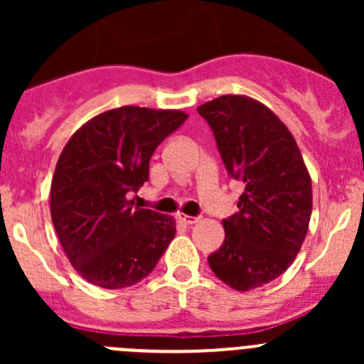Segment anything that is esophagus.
<instances>
[{"label": "esophagus", "instance_id": "obj_1", "mask_svg": "<svg viewBox=\"0 0 364 364\" xmlns=\"http://www.w3.org/2000/svg\"><path fill=\"white\" fill-rule=\"evenodd\" d=\"M179 220H181L183 223H186V225H193V223L199 222V218H196V216H190V215H179Z\"/></svg>", "mask_w": 364, "mask_h": 364}]
</instances>
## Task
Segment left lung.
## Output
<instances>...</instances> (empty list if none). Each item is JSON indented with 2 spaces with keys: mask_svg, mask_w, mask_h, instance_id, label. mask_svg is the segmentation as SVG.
<instances>
[{
  "mask_svg": "<svg viewBox=\"0 0 364 364\" xmlns=\"http://www.w3.org/2000/svg\"><path fill=\"white\" fill-rule=\"evenodd\" d=\"M197 111L229 174L245 185L240 211L222 222L225 241L208 262L234 291L262 287L289 269L306 237L310 172L289 128L259 100L223 95Z\"/></svg>",
  "mask_w": 364,
  "mask_h": 364,
  "instance_id": "obj_1",
  "label": "left lung"
}]
</instances>
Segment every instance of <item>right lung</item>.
Wrapping results in <instances>:
<instances>
[{"mask_svg": "<svg viewBox=\"0 0 364 364\" xmlns=\"http://www.w3.org/2000/svg\"><path fill=\"white\" fill-rule=\"evenodd\" d=\"M188 114L123 105L70 137L50 183V218L73 269L102 289L139 284L176 236V220L134 208L149 159Z\"/></svg>", "mask_w": 364, "mask_h": 364, "instance_id": "right-lung-1", "label": "right lung"}]
</instances>
